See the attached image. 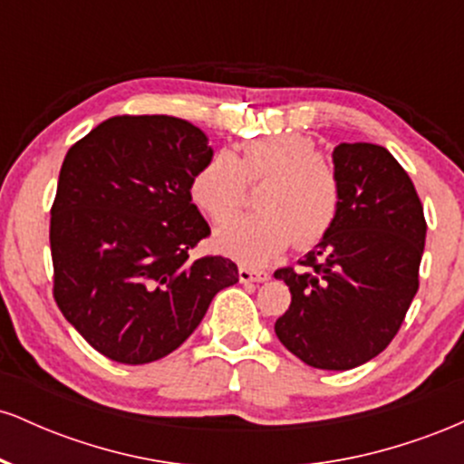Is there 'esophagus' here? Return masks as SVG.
<instances>
[{
	"mask_svg": "<svg viewBox=\"0 0 464 464\" xmlns=\"http://www.w3.org/2000/svg\"><path fill=\"white\" fill-rule=\"evenodd\" d=\"M237 275H239V281H242V284H264V281L270 279V275L266 273V270L246 268V266H239Z\"/></svg>",
	"mask_w": 464,
	"mask_h": 464,
	"instance_id": "1",
	"label": "esophagus"
}]
</instances>
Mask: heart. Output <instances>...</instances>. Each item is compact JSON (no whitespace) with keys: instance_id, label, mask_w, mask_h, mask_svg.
<instances>
[{"instance_id":"obj_1","label":"heart","mask_w":464,"mask_h":464,"mask_svg":"<svg viewBox=\"0 0 464 464\" xmlns=\"http://www.w3.org/2000/svg\"><path fill=\"white\" fill-rule=\"evenodd\" d=\"M257 214L216 233V246L244 264H266L290 246L312 248L332 233L343 207V180L301 132L250 140L239 154L218 150L189 180L191 200L216 225L242 209L246 183H259Z\"/></svg>"}]
</instances>
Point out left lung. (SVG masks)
<instances>
[{
  "instance_id": "left-lung-1",
  "label": "left lung",
  "mask_w": 464,
  "mask_h": 464,
  "mask_svg": "<svg viewBox=\"0 0 464 464\" xmlns=\"http://www.w3.org/2000/svg\"><path fill=\"white\" fill-rule=\"evenodd\" d=\"M334 168L343 180L338 222L305 255L303 273H275L292 295L275 334L314 369L349 371L380 355L401 327L428 225L412 180L384 146L340 143Z\"/></svg>"
}]
</instances>
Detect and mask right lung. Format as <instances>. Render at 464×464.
Here are the masks:
<instances>
[{"mask_svg": "<svg viewBox=\"0 0 464 464\" xmlns=\"http://www.w3.org/2000/svg\"><path fill=\"white\" fill-rule=\"evenodd\" d=\"M214 154L198 126L115 115L69 148L50 218L54 301L98 353L148 364L198 327L237 266L194 259L211 228L189 180Z\"/></svg>", "mask_w": 464, "mask_h": 464, "instance_id": "1", "label": "right lung"}]
</instances>
